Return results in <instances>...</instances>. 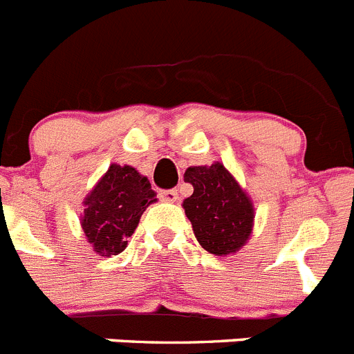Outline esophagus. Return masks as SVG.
Listing matches in <instances>:
<instances>
[{"label": "esophagus", "instance_id": "esophagus-1", "mask_svg": "<svg viewBox=\"0 0 354 354\" xmlns=\"http://www.w3.org/2000/svg\"><path fill=\"white\" fill-rule=\"evenodd\" d=\"M158 196H160V199L165 201V203H176V201H178V190L176 189L162 190Z\"/></svg>", "mask_w": 354, "mask_h": 354}]
</instances>
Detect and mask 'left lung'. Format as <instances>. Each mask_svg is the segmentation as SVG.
Segmentation results:
<instances>
[{"mask_svg": "<svg viewBox=\"0 0 354 354\" xmlns=\"http://www.w3.org/2000/svg\"><path fill=\"white\" fill-rule=\"evenodd\" d=\"M183 178L194 187L183 209L201 247L215 256L238 252L254 225V206L247 192L221 162L194 165Z\"/></svg>", "mask_w": 354, "mask_h": 354, "instance_id": "8db88e82", "label": "left lung"}]
</instances>
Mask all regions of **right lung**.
<instances>
[{
    "label": "right lung",
    "mask_w": 354,
    "mask_h": 354,
    "mask_svg": "<svg viewBox=\"0 0 354 354\" xmlns=\"http://www.w3.org/2000/svg\"><path fill=\"white\" fill-rule=\"evenodd\" d=\"M148 178L132 165L111 164L84 199L81 225L93 250L100 256H118L127 247L142 212L157 201Z\"/></svg>",
    "instance_id": "right-lung-1"
}]
</instances>
